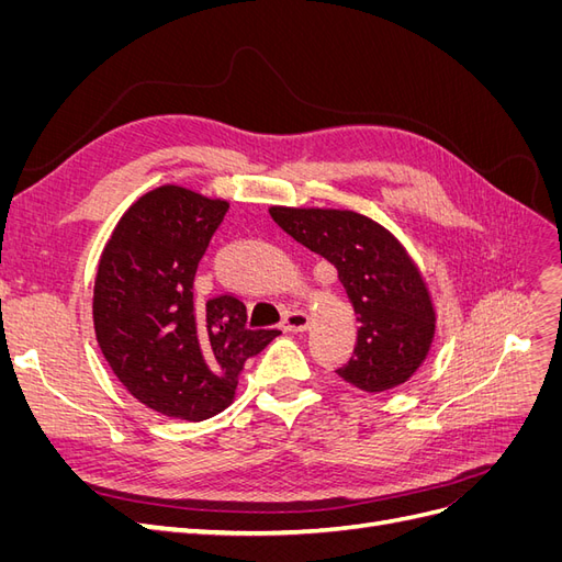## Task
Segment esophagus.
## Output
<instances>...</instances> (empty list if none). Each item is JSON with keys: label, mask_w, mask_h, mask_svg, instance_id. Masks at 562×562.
<instances>
[{"label": "esophagus", "mask_w": 562, "mask_h": 562, "mask_svg": "<svg viewBox=\"0 0 562 562\" xmlns=\"http://www.w3.org/2000/svg\"><path fill=\"white\" fill-rule=\"evenodd\" d=\"M310 323H312V318H310L307 312L295 310V312H285V316H283V321H281V326H283V330L302 333V330L310 328Z\"/></svg>", "instance_id": "esophagus-1"}]
</instances>
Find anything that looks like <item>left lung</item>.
Wrapping results in <instances>:
<instances>
[{"mask_svg":"<svg viewBox=\"0 0 562 562\" xmlns=\"http://www.w3.org/2000/svg\"><path fill=\"white\" fill-rule=\"evenodd\" d=\"M293 239L337 267L359 314V342L335 372L363 391H386L413 378L434 339V307L415 262L375 220L353 211L269 209Z\"/></svg>","mask_w":562,"mask_h":562,"instance_id":"8db88e82","label":"left lung"}]
</instances>
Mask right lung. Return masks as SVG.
<instances>
[{
	"instance_id": "obj_1",
	"label": "right lung",
	"mask_w": 562,
	"mask_h": 562,
	"mask_svg": "<svg viewBox=\"0 0 562 562\" xmlns=\"http://www.w3.org/2000/svg\"><path fill=\"white\" fill-rule=\"evenodd\" d=\"M227 201L178 184L119 220L93 288L100 351L131 394L166 417L201 422L234 398L246 361L281 330H250L236 295L194 297V274Z\"/></svg>"
}]
</instances>
